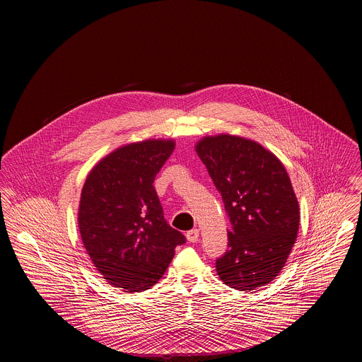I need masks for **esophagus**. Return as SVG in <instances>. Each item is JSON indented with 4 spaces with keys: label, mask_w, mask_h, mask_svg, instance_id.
Listing matches in <instances>:
<instances>
[{
    "label": "esophagus",
    "mask_w": 362,
    "mask_h": 362,
    "mask_svg": "<svg viewBox=\"0 0 362 362\" xmlns=\"http://www.w3.org/2000/svg\"><path fill=\"white\" fill-rule=\"evenodd\" d=\"M186 236H187V240L189 241V243H197L198 241V239H199V229H191V230H189L187 233H186Z\"/></svg>",
    "instance_id": "1"
}]
</instances>
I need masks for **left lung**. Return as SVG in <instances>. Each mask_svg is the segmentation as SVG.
<instances>
[{"label": "left lung", "instance_id": "obj_1", "mask_svg": "<svg viewBox=\"0 0 362 362\" xmlns=\"http://www.w3.org/2000/svg\"><path fill=\"white\" fill-rule=\"evenodd\" d=\"M195 149L230 223L228 250L216 260L217 274L238 291L264 286L282 270L300 224L285 167L257 142L228 134L204 138Z\"/></svg>", "mask_w": 362, "mask_h": 362}]
</instances>
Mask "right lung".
<instances>
[{
  "label": "right lung",
  "instance_id": "1",
  "mask_svg": "<svg viewBox=\"0 0 362 362\" xmlns=\"http://www.w3.org/2000/svg\"><path fill=\"white\" fill-rule=\"evenodd\" d=\"M173 141L149 139L104 157L86 177L78 228L104 279L124 292L153 286L171 263L182 232L165 221L153 182L173 155Z\"/></svg>",
  "mask_w": 362,
  "mask_h": 362
}]
</instances>
